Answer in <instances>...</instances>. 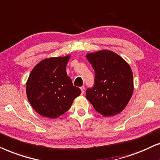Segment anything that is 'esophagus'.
I'll list each match as a JSON object with an SVG mask.
<instances>
[{
	"instance_id": "34e87169",
	"label": "esophagus",
	"mask_w": 160,
	"mask_h": 160,
	"mask_svg": "<svg viewBox=\"0 0 160 160\" xmlns=\"http://www.w3.org/2000/svg\"><path fill=\"white\" fill-rule=\"evenodd\" d=\"M85 89H86V88H85V86H82L81 88H80V90H81L82 94H83V93H85Z\"/></svg>"
}]
</instances>
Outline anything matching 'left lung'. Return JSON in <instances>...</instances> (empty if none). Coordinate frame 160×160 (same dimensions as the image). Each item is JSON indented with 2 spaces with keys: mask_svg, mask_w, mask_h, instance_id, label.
<instances>
[{
  "mask_svg": "<svg viewBox=\"0 0 160 160\" xmlns=\"http://www.w3.org/2000/svg\"><path fill=\"white\" fill-rule=\"evenodd\" d=\"M86 58L95 72L94 86L86 91V99L102 116L120 113L134 91L130 66L122 57L108 50L87 53Z\"/></svg>",
  "mask_w": 160,
  "mask_h": 160,
  "instance_id": "1",
  "label": "left lung"
}]
</instances>
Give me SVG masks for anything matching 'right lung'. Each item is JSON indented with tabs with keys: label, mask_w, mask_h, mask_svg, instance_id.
<instances>
[{
	"label": "right lung",
	"mask_w": 160,
	"mask_h": 160,
	"mask_svg": "<svg viewBox=\"0 0 160 160\" xmlns=\"http://www.w3.org/2000/svg\"><path fill=\"white\" fill-rule=\"evenodd\" d=\"M70 57L67 55L45 58L32 69L26 82V95L40 116L58 118L69 110L74 99L81 93L66 71Z\"/></svg>",
	"instance_id": "1"
}]
</instances>
